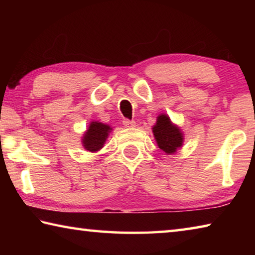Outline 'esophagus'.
<instances>
[{
  "instance_id": "obj_1",
  "label": "esophagus",
  "mask_w": 255,
  "mask_h": 255,
  "mask_svg": "<svg viewBox=\"0 0 255 255\" xmlns=\"http://www.w3.org/2000/svg\"><path fill=\"white\" fill-rule=\"evenodd\" d=\"M123 124H124V126L127 127V128L135 127V125H136V123L133 122V120H129V119H124L123 120Z\"/></svg>"
}]
</instances>
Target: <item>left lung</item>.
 I'll return each instance as SVG.
<instances>
[{
    "mask_svg": "<svg viewBox=\"0 0 255 255\" xmlns=\"http://www.w3.org/2000/svg\"><path fill=\"white\" fill-rule=\"evenodd\" d=\"M153 132L158 147L166 154L174 153L182 146V132L171 123L170 118L165 115L158 116L156 125L153 127Z\"/></svg>",
    "mask_w": 255,
    "mask_h": 255,
    "instance_id": "1",
    "label": "left lung"
}]
</instances>
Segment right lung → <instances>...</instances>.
<instances>
[{"instance_id": "right-lung-1", "label": "right lung", "mask_w": 255, "mask_h": 255, "mask_svg": "<svg viewBox=\"0 0 255 255\" xmlns=\"http://www.w3.org/2000/svg\"><path fill=\"white\" fill-rule=\"evenodd\" d=\"M110 130L111 128L108 125H103L98 122L91 123L83 137V146L85 149L90 150V152H97L105 144Z\"/></svg>"}]
</instances>
